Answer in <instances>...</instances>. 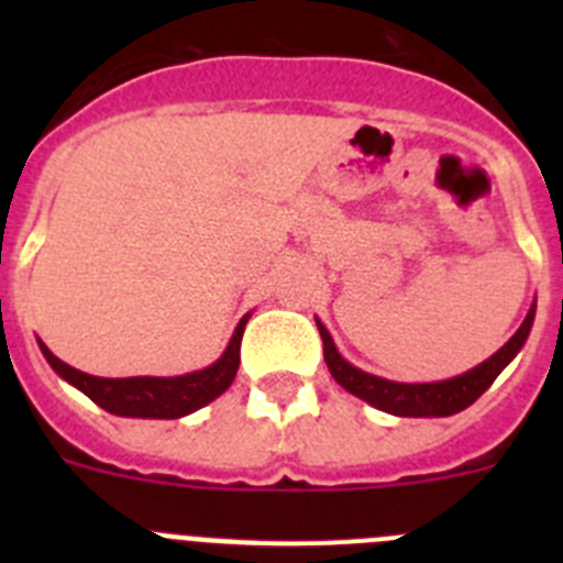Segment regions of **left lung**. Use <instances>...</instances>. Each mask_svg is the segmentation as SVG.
Wrapping results in <instances>:
<instances>
[{
  "label": "left lung",
  "mask_w": 563,
  "mask_h": 563,
  "mask_svg": "<svg viewBox=\"0 0 563 563\" xmlns=\"http://www.w3.org/2000/svg\"><path fill=\"white\" fill-rule=\"evenodd\" d=\"M533 318L536 305L527 312L525 324L516 330V335L510 338L499 352H494L487 361H482L479 366H474V369L465 372V375H456L451 377V380L437 383H397L357 369L350 361H343L341 352H338L335 343H332V335L327 332V327L321 324V321H316V324L318 332H321V341H324V361L327 366H330V375L335 377L350 395L361 397V400H366L369 406H375V409L395 417H451L456 415V411L467 409L474 400H479V397L485 395L487 386L499 377V372L505 369L507 363L519 355L527 335H530Z\"/></svg>",
  "instance_id": "1"
}]
</instances>
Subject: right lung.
I'll list each match as a JSON object with an SVG mask.
<instances>
[{"label": "right lung", "instance_id": "add662e5", "mask_svg": "<svg viewBox=\"0 0 563 563\" xmlns=\"http://www.w3.org/2000/svg\"><path fill=\"white\" fill-rule=\"evenodd\" d=\"M245 324L247 316L233 330L231 343H228V350L222 352L220 361L206 366V369L188 372V375L180 377H96L58 361L42 341H38V346H42V355L47 357L49 366L64 380L81 389L89 400L98 402L109 415L174 420V417H186L191 411L202 409L231 386L239 369V343H242Z\"/></svg>", "mask_w": 563, "mask_h": 563}]
</instances>
